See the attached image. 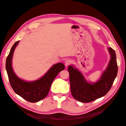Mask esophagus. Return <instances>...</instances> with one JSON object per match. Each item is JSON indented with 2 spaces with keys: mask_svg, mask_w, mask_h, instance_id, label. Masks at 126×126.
Masks as SVG:
<instances>
[{
  "mask_svg": "<svg viewBox=\"0 0 126 126\" xmlns=\"http://www.w3.org/2000/svg\"><path fill=\"white\" fill-rule=\"evenodd\" d=\"M70 61L69 60H66L65 61V65L66 66H68L70 64Z\"/></svg>",
  "mask_w": 126,
  "mask_h": 126,
  "instance_id": "esophagus-1",
  "label": "esophagus"
}]
</instances>
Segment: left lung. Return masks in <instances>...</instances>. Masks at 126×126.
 I'll return each instance as SVG.
<instances>
[{
	"instance_id": "left-lung-1",
	"label": "left lung",
	"mask_w": 126,
	"mask_h": 126,
	"mask_svg": "<svg viewBox=\"0 0 126 126\" xmlns=\"http://www.w3.org/2000/svg\"><path fill=\"white\" fill-rule=\"evenodd\" d=\"M107 49L110 60L100 79L95 83L88 82L73 65L68 66L71 93L76 100L82 103L90 102L104 96L110 90L117 76L118 67L115 51L111 47Z\"/></svg>"
}]
</instances>
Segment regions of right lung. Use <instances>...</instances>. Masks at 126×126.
Returning a JSON list of instances; mask_svg holds the SVG:
<instances>
[{
  "mask_svg": "<svg viewBox=\"0 0 126 126\" xmlns=\"http://www.w3.org/2000/svg\"><path fill=\"white\" fill-rule=\"evenodd\" d=\"M20 41L16 42L12 47L6 60L5 67L11 87L15 93L25 100L36 103L47 95L52 81L65 65L62 63L54 64L41 78L33 81H25L19 78L12 67L13 53Z\"/></svg>",
  "mask_w": 126,
  "mask_h": 126,
  "instance_id": "right-lung-1",
  "label": "right lung"
}]
</instances>
